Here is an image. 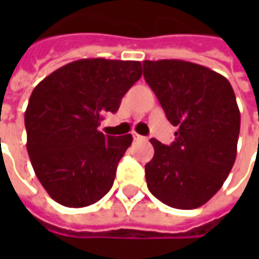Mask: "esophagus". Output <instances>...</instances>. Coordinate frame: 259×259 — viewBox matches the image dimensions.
<instances>
[{"instance_id": "obj_1", "label": "esophagus", "mask_w": 259, "mask_h": 259, "mask_svg": "<svg viewBox=\"0 0 259 259\" xmlns=\"http://www.w3.org/2000/svg\"><path fill=\"white\" fill-rule=\"evenodd\" d=\"M133 139H135V140H146V137H143V136L137 135V133H133Z\"/></svg>"}]
</instances>
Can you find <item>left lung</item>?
Segmentation results:
<instances>
[{
	"instance_id": "obj_1",
	"label": "left lung",
	"mask_w": 259,
	"mask_h": 259,
	"mask_svg": "<svg viewBox=\"0 0 259 259\" xmlns=\"http://www.w3.org/2000/svg\"><path fill=\"white\" fill-rule=\"evenodd\" d=\"M143 68L168 120L179 127L170 146L150 140L148 190L172 208H198L217 194L236 161L240 111L234 91L222 74L187 61H144Z\"/></svg>"
}]
</instances>
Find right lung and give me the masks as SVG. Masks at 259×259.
<instances>
[{"label":"right lung","mask_w":259,"mask_h":259,"mask_svg":"<svg viewBox=\"0 0 259 259\" xmlns=\"http://www.w3.org/2000/svg\"><path fill=\"white\" fill-rule=\"evenodd\" d=\"M141 73L139 61L79 59L34 87L25 112L26 147L34 174L58 204L81 208L111 190L133 137L105 136L98 126Z\"/></svg>","instance_id":"obj_1"}]
</instances>
